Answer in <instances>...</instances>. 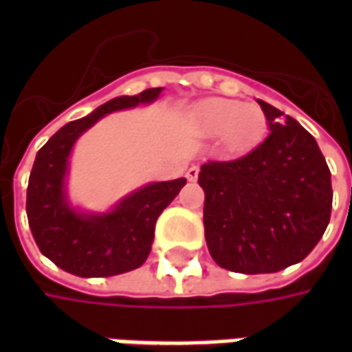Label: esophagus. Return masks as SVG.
Segmentation results:
<instances>
[{
    "label": "esophagus",
    "mask_w": 352,
    "mask_h": 352,
    "mask_svg": "<svg viewBox=\"0 0 352 352\" xmlns=\"http://www.w3.org/2000/svg\"><path fill=\"white\" fill-rule=\"evenodd\" d=\"M198 166H192V168H188V171H186V179H188V181H196V179H198Z\"/></svg>",
    "instance_id": "34e87169"
}]
</instances>
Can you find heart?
<instances>
[{"label":"heart","mask_w":352,"mask_h":352,"mask_svg":"<svg viewBox=\"0 0 352 352\" xmlns=\"http://www.w3.org/2000/svg\"><path fill=\"white\" fill-rule=\"evenodd\" d=\"M260 120L258 109L243 107V103L232 100H209L201 103L196 113L201 133L214 135L224 131V138L232 146L245 145L260 128Z\"/></svg>","instance_id":"1"}]
</instances>
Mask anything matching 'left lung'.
I'll return each mask as SVG.
<instances>
[{
  "label": "left lung",
  "instance_id": "left-lung-1",
  "mask_svg": "<svg viewBox=\"0 0 352 352\" xmlns=\"http://www.w3.org/2000/svg\"><path fill=\"white\" fill-rule=\"evenodd\" d=\"M265 139L234 160H209L204 228L217 264L236 273H275L302 262L332 213L330 169L317 141L292 116L260 101Z\"/></svg>",
  "mask_w": 352,
  "mask_h": 352
}]
</instances>
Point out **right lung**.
<instances>
[{
  "label": "right lung",
  "instance_id": "add662e5",
  "mask_svg": "<svg viewBox=\"0 0 352 352\" xmlns=\"http://www.w3.org/2000/svg\"><path fill=\"white\" fill-rule=\"evenodd\" d=\"M160 92L162 88H146L138 96H120L103 103L85 118L60 128L35 156L28 183V222L39 251L64 272L79 277H111L135 270L148 256L156 221L186 179L146 184L109 213L85 214L67 204L65 173L69 153L82 131L107 113L151 103Z\"/></svg>",
  "mask_w": 352,
  "mask_h": 352
}]
</instances>
